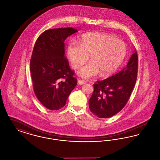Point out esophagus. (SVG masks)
<instances>
[{
	"label": "esophagus",
	"mask_w": 160,
	"mask_h": 160,
	"mask_svg": "<svg viewBox=\"0 0 160 160\" xmlns=\"http://www.w3.org/2000/svg\"><path fill=\"white\" fill-rule=\"evenodd\" d=\"M86 83L84 80H78V84H80V85H82V84H85Z\"/></svg>",
	"instance_id": "esophagus-1"
}]
</instances>
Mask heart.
Instances as JSON below:
<instances>
[{"label":"heart","mask_w":160,"mask_h":160,"mask_svg":"<svg viewBox=\"0 0 160 160\" xmlns=\"http://www.w3.org/2000/svg\"><path fill=\"white\" fill-rule=\"evenodd\" d=\"M67 53L71 66L74 69L82 67L86 62H91L78 74L89 78L100 72L108 76L119 68L127 53L126 44L112 35L104 33H89L84 35L80 44H69Z\"/></svg>","instance_id":"obj_1"}]
</instances>
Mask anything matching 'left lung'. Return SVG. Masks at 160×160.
Wrapping results in <instances>:
<instances>
[{
	"label": "left lung",
	"mask_w": 160,
	"mask_h": 160,
	"mask_svg": "<svg viewBox=\"0 0 160 160\" xmlns=\"http://www.w3.org/2000/svg\"><path fill=\"white\" fill-rule=\"evenodd\" d=\"M137 72L138 55L135 51L125 68L93 84V92L89 100L92 113L100 118H110L119 113L129 99Z\"/></svg>",
	"instance_id": "8db88e82"
}]
</instances>
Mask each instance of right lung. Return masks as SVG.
<instances>
[{"instance_id":"1","label":"right lung","mask_w":160,"mask_h":160,"mask_svg":"<svg viewBox=\"0 0 160 160\" xmlns=\"http://www.w3.org/2000/svg\"><path fill=\"white\" fill-rule=\"evenodd\" d=\"M77 32L71 28L52 29L37 39L30 61L34 93L39 102L51 110L65 106L77 80L65 56L64 41Z\"/></svg>"}]
</instances>
